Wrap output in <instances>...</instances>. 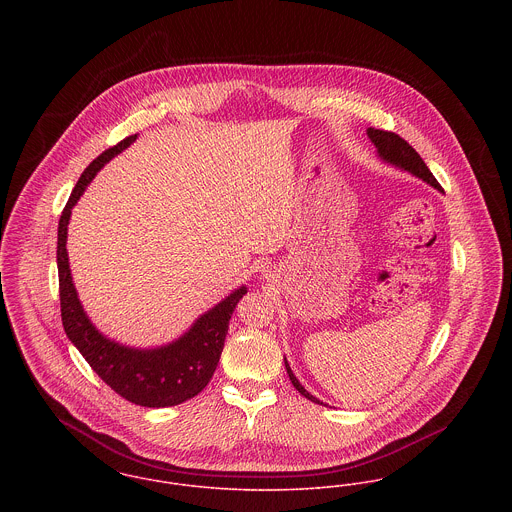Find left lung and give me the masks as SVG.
Wrapping results in <instances>:
<instances>
[{
    "label": "left lung",
    "mask_w": 512,
    "mask_h": 512,
    "mask_svg": "<svg viewBox=\"0 0 512 512\" xmlns=\"http://www.w3.org/2000/svg\"><path fill=\"white\" fill-rule=\"evenodd\" d=\"M367 136L375 143L376 153L380 157V161L400 169V171L409 172L413 174L415 178L427 182L429 186H433L435 190H441V184L437 182V178L433 176V172L429 171V167L425 165V161L419 157V153L409 145L406 139H402L392 132H384V130H375V128H369L367 130ZM285 369H287V375L289 380L293 382V386L314 404H320V406H326L324 402H320L318 398H314L310 392H307V388L299 382V378L293 375L287 359H285Z\"/></svg>",
    "instance_id": "1"
}]
</instances>
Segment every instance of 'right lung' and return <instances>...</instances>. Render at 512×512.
<instances>
[{"mask_svg":"<svg viewBox=\"0 0 512 512\" xmlns=\"http://www.w3.org/2000/svg\"><path fill=\"white\" fill-rule=\"evenodd\" d=\"M136 136L122 139L106 149L79 176L58 225V277L62 324L69 341L79 349L91 369L128 402L143 408H169L198 396L217 369L229 320L237 303L246 295L240 285L231 295L204 312L180 338L159 347H130L106 338L87 316L77 297L69 270L68 225L71 209L104 165L128 149Z\"/></svg>","mask_w":512,"mask_h":512,"instance_id":"add662e5","label":"right lung"}]
</instances>
